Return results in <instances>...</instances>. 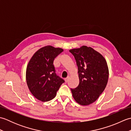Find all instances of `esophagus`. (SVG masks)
<instances>
[{"label":"esophagus","mask_w":131,"mask_h":131,"mask_svg":"<svg viewBox=\"0 0 131 131\" xmlns=\"http://www.w3.org/2000/svg\"><path fill=\"white\" fill-rule=\"evenodd\" d=\"M69 77L68 76L67 78H66L65 79V82L67 83L68 81H69Z\"/></svg>","instance_id":"obj_1"}]
</instances>
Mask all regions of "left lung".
Instances as JSON below:
<instances>
[{"label":"left lung","mask_w":131,"mask_h":131,"mask_svg":"<svg viewBox=\"0 0 131 131\" xmlns=\"http://www.w3.org/2000/svg\"><path fill=\"white\" fill-rule=\"evenodd\" d=\"M76 60L79 84L71 88L75 100L82 105L92 104L107 85L108 70L104 57L91 47L83 46L69 51Z\"/></svg>","instance_id":"1"}]
</instances>
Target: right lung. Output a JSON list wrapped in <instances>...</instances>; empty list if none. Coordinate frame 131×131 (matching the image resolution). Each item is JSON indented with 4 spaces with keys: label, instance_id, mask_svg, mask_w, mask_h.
Instances as JSON below:
<instances>
[{
    "label": "right lung",
    "instance_id": "obj_1",
    "mask_svg": "<svg viewBox=\"0 0 131 131\" xmlns=\"http://www.w3.org/2000/svg\"><path fill=\"white\" fill-rule=\"evenodd\" d=\"M63 51L47 46L32 56L27 65L26 79L30 91L36 99L46 102L54 99L64 80L56 73L54 58Z\"/></svg>",
    "mask_w": 131,
    "mask_h": 131
}]
</instances>
